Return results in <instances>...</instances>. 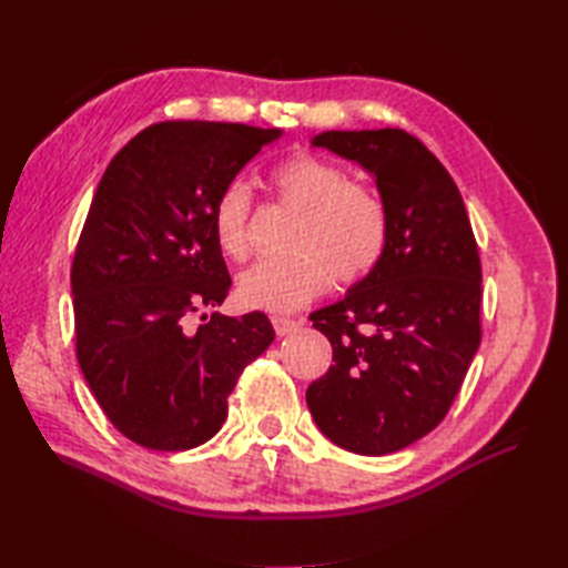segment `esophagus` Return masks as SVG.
I'll list each match as a JSON object with an SVG mask.
<instances>
[{"label": "esophagus", "mask_w": 568, "mask_h": 568, "mask_svg": "<svg viewBox=\"0 0 568 568\" xmlns=\"http://www.w3.org/2000/svg\"><path fill=\"white\" fill-rule=\"evenodd\" d=\"M271 322H273V329H275V334H277V336H285V334L297 332L300 327H303V324L295 322V320H291V317H273Z\"/></svg>", "instance_id": "34e87169"}]
</instances>
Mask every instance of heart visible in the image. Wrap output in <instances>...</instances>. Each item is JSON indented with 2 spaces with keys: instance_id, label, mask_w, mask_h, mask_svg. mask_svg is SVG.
<instances>
[{
  "instance_id": "obj_1",
  "label": "heart",
  "mask_w": 568,
  "mask_h": 568,
  "mask_svg": "<svg viewBox=\"0 0 568 568\" xmlns=\"http://www.w3.org/2000/svg\"><path fill=\"white\" fill-rule=\"evenodd\" d=\"M277 202L295 210L281 256H265L236 277L244 307L291 312L317 297L329 283L354 285L376 271L390 239V210L381 192L352 183L346 171L312 153H297L268 171ZM214 244L226 258L241 261L251 239V192L232 180L216 195L212 212Z\"/></svg>"
}]
</instances>
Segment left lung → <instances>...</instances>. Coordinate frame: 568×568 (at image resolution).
<instances>
[{"instance_id":"8db88e82","label":"left lung","mask_w":568,"mask_h":568,"mask_svg":"<svg viewBox=\"0 0 568 568\" xmlns=\"http://www.w3.org/2000/svg\"><path fill=\"white\" fill-rule=\"evenodd\" d=\"M312 143L376 175L390 239L376 271L310 315L334 366L310 383L307 407L342 449L393 454L446 417L478 352L476 236L452 175L407 131H324Z\"/></svg>"}]
</instances>
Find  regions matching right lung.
<instances>
[{
    "label": "right lung",
    "instance_id": "add662e5",
    "mask_svg": "<svg viewBox=\"0 0 568 568\" xmlns=\"http://www.w3.org/2000/svg\"><path fill=\"white\" fill-rule=\"evenodd\" d=\"M281 129L161 122L119 151L94 192L70 268L75 352L106 419L153 452L212 439L226 397L275 339L268 317L216 307L232 287L210 212Z\"/></svg>",
    "mask_w": 568,
    "mask_h": 568
}]
</instances>
